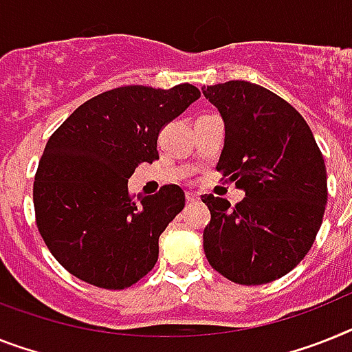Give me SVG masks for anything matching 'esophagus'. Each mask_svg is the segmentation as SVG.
Masks as SVG:
<instances>
[{
	"label": "esophagus",
	"mask_w": 352,
	"mask_h": 352,
	"mask_svg": "<svg viewBox=\"0 0 352 352\" xmlns=\"http://www.w3.org/2000/svg\"><path fill=\"white\" fill-rule=\"evenodd\" d=\"M185 197H187V201L194 203V201H197V199H199V194H197V192H187V194H185Z\"/></svg>",
	"instance_id": "1"
}]
</instances>
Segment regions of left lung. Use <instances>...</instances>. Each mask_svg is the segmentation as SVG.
Listing matches in <instances>:
<instances>
[{
  "instance_id": "obj_1",
  "label": "left lung",
  "mask_w": 352,
  "mask_h": 352,
  "mask_svg": "<svg viewBox=\"0 0 352 352\" xmlns=\"http://www.w3.org/2000/svg\"><path fill=\"white\" fill-rule=\"evenodd\" d=\"M221 113L216 169L246 196L235 207L212 194L203 232L208 263L232 283L259 286L289 274L311 248L327 203L324 156L300 113L246 80L203 88Z\"/></svg>"
}]
</instances>
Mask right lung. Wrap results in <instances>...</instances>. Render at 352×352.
Listing matches in <instances>:
<instances>
[{
	"instance_id": "obj_1",
	"label": "right lung",
	"mask_w": 352,
	"mask_h": 352,
	"mask_svg": "<svg viewBox=\"0 0 352 352\" xmlns=\"http://www.w3.org/2000/svg\"><path fill=\"white\" fill-rule=\"evenodd\" d=\"M201 93L122 86L78 106L46 144L34 182L41 237L57 263L84 283L124 289L155 268L158 239L185 207L178 185L133 196L138 164L158 160L160 131Z\"/></svg>"
}]
</instances>
